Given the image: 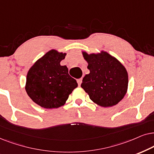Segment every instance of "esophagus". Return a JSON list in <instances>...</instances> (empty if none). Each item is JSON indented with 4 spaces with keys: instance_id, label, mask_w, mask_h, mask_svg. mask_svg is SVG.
<instances>
[{
    "instance_id": "1",
    "label": "esophagus",
    "mask_w": 154,
    "mask_h": 154,
    "mask_svg": "<svg viewBox=\"0 0 154 154\" xmlns=\"http://www.w3.org/2000/svg\"><path fill=\"white\" fill-rule=\"evenodd\" d=\"M77 83H78L79 86H80L81 83H82V79L80 78V79H77Z\"/></svg>"
}]
</instances>
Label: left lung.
<instances>
[{
  "label": "left lung",
  "mask_w": 154,
  "mask_h": 154,
  "mask_svg": "<svg viewBox=\"0 0 154 154\" xmlns=\"http://www.w3.org/2000/svg\"><path fill=\"white\" fill-rule=\"evenodd\" d=\"M83 56L90 73L83 78L82 88L98 106L110 107L118 104L128 90L125 67L106 52L90 55L84 52Z\"/></svg>",
  "instance_id": "8db88e82"
}]
</instances>
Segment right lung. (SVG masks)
I'll return each instance as SVG.
<instances>
[{
	"label": "right lung",
	"instance_id": "right-lung-1",
	"mask_svg": "<svg viewBox=\"0 0 154 154\" xmlns=\"http://www.w3.org/2000/svg\"><path fill=\"white\" fill-rule=\"evenodd\" d=\"M65 53L51 50L31 67L26 75V91L38 106L57 108L64 105L72 91L77 87V81L60 65Z\"/></svg>",
	"mask_w": 154,
	"mask_h": 154
}]
</instances>
